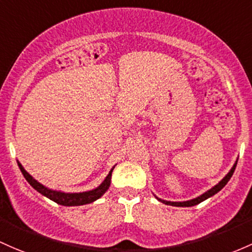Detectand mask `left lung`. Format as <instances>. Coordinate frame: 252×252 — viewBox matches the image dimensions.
<instances>
[{
  "label": "left lung",
  "mask_w": 252,
  "mask_h": 252,
  "mask_svg": "<svg viewBox=\"0 0 252 252\" xmlns=\"http://www.w3.org/2000/svg\"><path fill=\"white\" fill-rule=\"evenodd\" d=\"M236 166H237V161L234 162V165H233V166H232L231 170H229V172L225 177H223L222 179H221L219 183H218L217 185H214V187H213L212 189H209L208 191H206L204 193H202V195H200V196H198V197L192 198V200L183 201V202H171V201L161 200V198L157 197V196H156V198H157L158 201H160V202H162V203H165V204H168V206H175V207H192V206H196V204L203 202L204 200H207V198L212 197L213 195H215V193H217V192H219L220 190L222 189V188L225 187L226 184H227V182L229 181V179H231V177H232V175H233L234 170H236Z\"/></svg>",
  "instance_id": "left-lung-1"
}]
</instances>
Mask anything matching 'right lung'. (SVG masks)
<instances>
[{"label": "right lung", "mask_w": 252, "mask_h": 252, "mask_svg": "<svg viewBox=\"0 0 252 252\" xmlns=\"http://www.w3.org/2000/svg\"><path fill=\"white\" fill-rule=\"evenodd\" d=\"M19 168L23 172V175L26 181L29 182L30 185L33 188V189L37 190L38 192H40L41 195H44L45 197L50 198L54 202L61 204V206H82V204H87V203H92L94 202L95 200L100 198L101 196L104 195L105 192L107 191L109 189L110 184H111V176H112V171L115 166L111 168V171L109 172V175L106 176V178L104 179V182L99 185L98 188L95 189L90 190V191H84V192H63V191H57V190H52L49 189V188L44 187L43 184H40L39 182L35 181L33 177L27 172L26 170L23 167V165L18 161Z\"/></svg>", "instance_id": "1"}]
</instances>
